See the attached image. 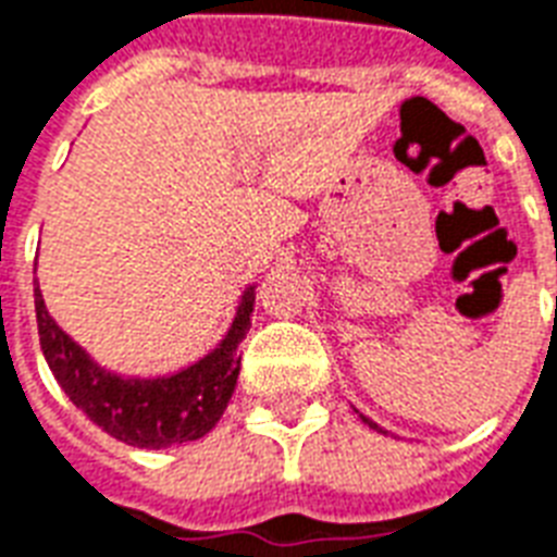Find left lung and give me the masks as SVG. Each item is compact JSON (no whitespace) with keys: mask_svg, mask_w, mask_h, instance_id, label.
I'll use <instances>...</instances> for the list:
<instances>
[{"mask_svg":"<svg viewBox=\"0 0 557 557\" xmlns=\"http://www.w3.org/2000/svg\"><path fill=\"white\" fill-rule=\"evenodd\" d=\"M359 418H362V423H368V426H371V430L382 432V426H376V423H373V420H371V418H364V414H359Z\"/></svg>","mask_w":557,"mask_h":557,"instance_id":"obj_1","label":"left lung"}]
</instances>
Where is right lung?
Here are the masks:
<instances>
[{"mask_svg":"<svg viewBox=\"0 0 557 557\" xmlns=\"http://www.w3.org/2000/svg\"><path fill=\"white\" fill-rule=\"evenodd\" d=\"M253 292L257 286L242 292L231 330L198 362L165 376H125L101 368L70 333H63L34 280L42 356L63 394L116 441L139 449L198 441L222 420L239 380V345L253 315Z\"/></svg>","mask_w":557,"mask_h":557,"instance_id":"obj_1","label":"right lung"}]
</instances>
